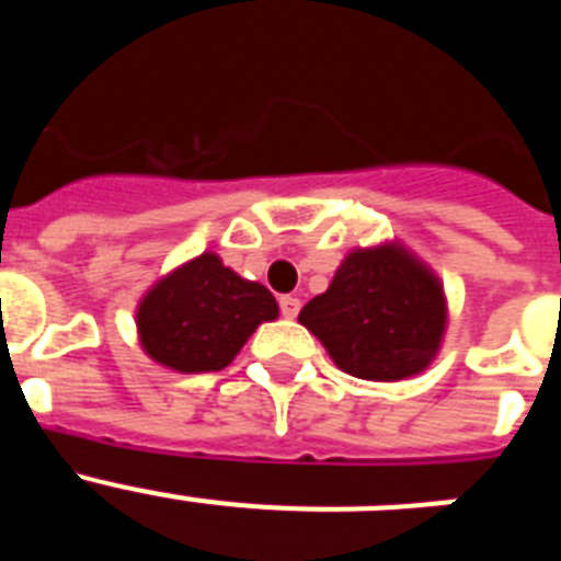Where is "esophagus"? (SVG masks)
Wrapping results in <instances>:
<instances>
[{
    "instance_id": "1",
    "label": "esophagus",
    "mask_w": 561,
    "mask_h": 561,
    "mask_svg": "<svg viewBox=\"0 0 561 561\" xmlns=\"http://www.w3.org/2000/svg\"><path fill=\"white\" fill-rule=\"evenodd\" d=\"M297 311H300V300H297L295 295L280 297V314H284L286 320H295Z\"/></svg>"
}]
</instances>
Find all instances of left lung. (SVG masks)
<instances>
[{"instance_id":"left-lung-1","label":"left lung","mask_w":561,"mask_h":561,"mask_svg":"<svg viewBox=\"0 0 561 561\" xmlns=\"http://www.w3.org/2000/svg\"><path fill=\"white\" fill-rule=\"evenodd\" d=\"M440 277L399 241L356 247L300 323L356 379L399 381L427 370L447 331Z\"/></svg>"}]
</instances>
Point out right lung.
I'll list each match as a JSON object with an SVG mask.
<instances>
[{
	"instance_id": "add662e5",
	"label": "right lung",
	"mask_w": 561,
	"mask_h": 561,
	"mask_svg": "<svg viewBox=\"0 0 561 561\" xmlns=\"http://www.w3.org/2000/svg\"><path fill=\"white\" fill-rule=\"evenodd\" d=\"M277 317L264 284L236 275L216 252H202L162 275L137 306V336L148 356L176 374L227 368L252 331Z\"/></svg>"
}]
</instances>
